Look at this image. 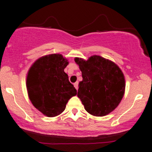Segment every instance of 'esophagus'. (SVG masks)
Instances as JSON below:
<instances>
[{"mask_svg":"<svg viewBox=\"0 0 152 152\" xmlns=\"http://www.w3.org/2000/svg\"><path fill=\"white\" fill-rule=\"evenodd\" d=\"M74 87H75V88L76 89V90H78V88H79V82H75L74 83Z\"/></svg>","mask_w":152,"mask_h":152,"instance_id":"1","label":"esophagus"}]
</instances>
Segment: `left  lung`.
I'll list each match as a JSON object with an SVG mask.
<instances>
[{
    "label": "left lung",
    "instance_id": "left-lung-1",
    "mask_svg": "<svg viewBox=\"0 0 152 152\" xmlns=\"http://www.w3.org/2000/svg\"><path fill=\"white\" fill-rule=\"evenodd\" d=\"M82 71L78 97L86 111L94 116H105L121 102L125 93V78L121 68L113 61L98 55L87 60L76 57Z\"/></svg>",
    "mask_w": 152,
    "mask_h": 152
}]
</instances>
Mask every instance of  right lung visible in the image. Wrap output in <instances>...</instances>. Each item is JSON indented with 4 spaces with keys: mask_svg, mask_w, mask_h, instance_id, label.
I'll list each match as a JSON object with an SVG mask.
<instances>
[{
    "mask_svg": "<svg viewBox=\"0 0 152 152\" xmlns=\"http://www.w3.org/2000/svg\"><path fill=\"white\" fill-rule=\"evenodd\" d=\"M68 63V59L59 53L45 55L37 59L27 73L29 99L47 117L60 115L69 99L77 94L64 71Z\"/></svg>",
    "mask_w": 152,
    "mask_h": 152,
    "instance_id": "right-lung-1",
    "label": "right lung"
}]
</instances>
